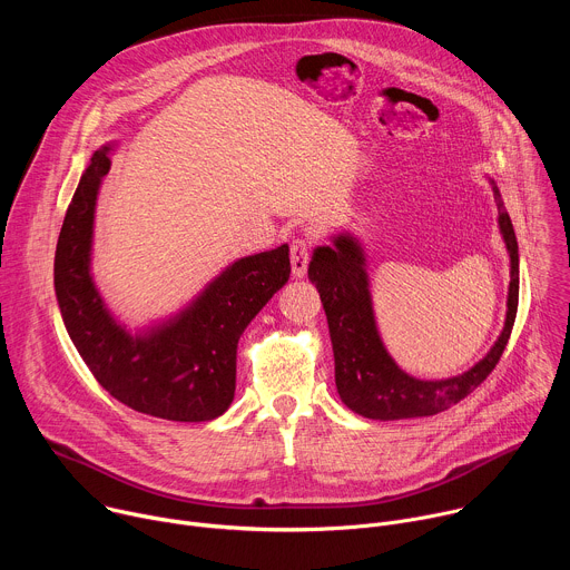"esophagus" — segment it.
Masks as SVG:
<instances>
[{"instance_id":"34e87169","label":"esophagus","mask_w":570,"mask_h":570,"mask_svg":"<svg viewBox=\"0 0 570 570\" xmlns=\"http://www.w3.org/2000/svg\"><path fill=\"white\" fill-rule=\"evenodd\" d=\"M308 255H311V240L295 238L291 243V271H293V277H304L306 275Z\"/></svg>"}]
</instances>
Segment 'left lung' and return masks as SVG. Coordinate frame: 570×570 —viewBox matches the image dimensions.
Wrapping results in <instances>:
<instances>
[{
  "mask_svg": "<svg viewBox=\"0 0 570 570\" xmlns=\"http://www.w3.org/2000/svg\"><path fill=\"white\" fill-rule=\"evenodd\" d=\"M490 183L499 207L501 234L510 253L508 315L490 354L464 374L442 381H422L405 374L381 343L361 243L350 234H338L334 236V248L322 246L313 250L308 279L315 284L327 313L336 387L350 411L381 422L431 417L471 394L501 361L519 306V246L501 191L494 180Z\"/></svg>",
  "mask_w": 570,
  "mask_h": 570,
  "instance_id": "left-lung-1",
  "label": "left lung"
}]
</instances>
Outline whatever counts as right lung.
Here are the masks:
<instances>
[{"instance_id": "add662e5", "label": "right lung", "mask_w": 570, "mask_h": 570, "mask_svg": "<svg viewBox=\"0 0 570 570\" xmlns=\"http://www.w3.org/2000/svg\"><path fill=\"white\" fill-rule=\"evenodd\" d=\"M110 150L108 144L92 155L58 236L53 286L67 334L95 379L128 409L171 422L216 420L234 399L243 330L288 282V246L234 262L185 311L130 334L90 273L95 207Z\"/></svg>"}]
</instances>
